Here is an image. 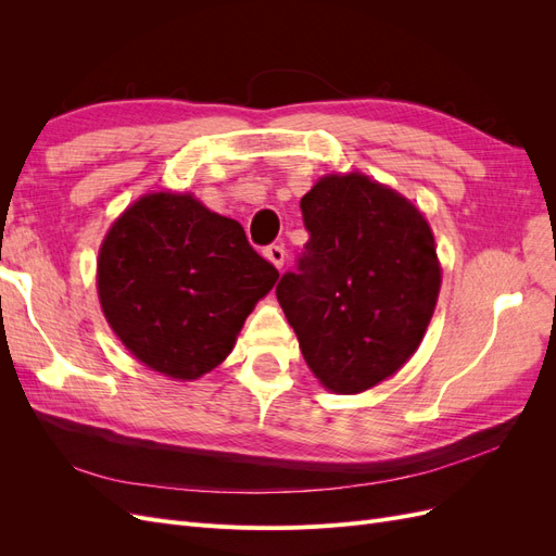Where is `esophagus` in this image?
Instances as JSON below:
<instances>
[{"mask_svg": "<svg viewBox=\"0 0 556 556\" xmlns=\"http://www.w3.org/2000/svg\"><path fill=\"white\" fill-rule=\"evenodd\" d=\"M264 257H266L268 262H271V264L278 268V271L285 266V250H282L280 245H268V248L264 250Z\"/></svg>", "mask_w": 556, "mask_h": 556, "instance_id": "obj_1", "label": "esophagus"}]
</instances>
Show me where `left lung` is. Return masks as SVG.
Returning <instances> with one entry per match:
<instances>
[{
	"label": "left lung",
	"instance_id": "obj_1",
	"mask_svg": "<svg viewBox=\"0 0 556 556\" xmlns=\"http://www.w3.org/2000/svg\"><path fill=\"white\" fill-rule=\"evenodd\" d=\"M311 241L278 304L317 382L359 394L422 343L443 268L425 213L362 172L327 174L301 197Z\"/></svg>",
	"mask_w": 556,
	"mask_h": 556
}]
</instances>
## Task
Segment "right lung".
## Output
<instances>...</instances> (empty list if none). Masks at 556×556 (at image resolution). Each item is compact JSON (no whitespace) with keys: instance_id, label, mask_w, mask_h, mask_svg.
<instances>
[{"instance_id":"add662e5","label":"right lung","mask_w":556,"mask_h":556,"mask_svg":"<svg viewBox=\"0 0 556 556\" xmlns=\"http://www.w3.org/2000/svg\"><path fill=\"white\" fill-rule=\"evenodd\" d=\"M276 280L243 227L192 192L141 194L97 257V296L113 333L150 371L180 382L227 359Z\"/></svg>"}]
</instances>
